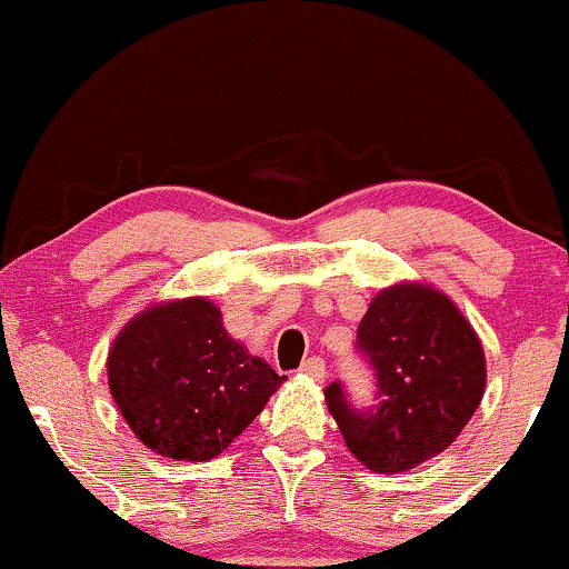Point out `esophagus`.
<instances>
[{
	"instance_id": "esophagus-1",
	"label": "esophagus",
	"mask_w": 569,
	"mask_h": 569,
	"mask_svg": "<svg viewBox=\"0 0 569 569\" xmlns=\"http://www.w3.org/2000/svg\"><path fill=\"white\" fill-rule=\"evenodd\" d=\"M301 373L309 376V379H315V381H322L325 379V360H322V357H309V360H303Z\"/></svg>"
}]
</instances>
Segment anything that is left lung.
<instances>
[{
  "instance_id": "1",
  "label": "left lung",
  "mask_w": 569,
  "mask_h": 569,
  "mask_svg": "<svg viewBox=\"0 0 569 569\" xmlns=\"http://www.w3.org/2000/svg\"><path fill=\"white\" fill-rule=\"evenodd\" d=\"M357 349L376 403L355 408L341 381L325 389L349 451L376 473H403L449 449L487 387L483 347L457 306L427 284L387 287L360 319Z\"/></svg>"
}]
</instances>
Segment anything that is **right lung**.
I'll use <instances>...</instances> for the list:
<instances>
[{
    "label": "right lung",
    "instance_id": "obj_1",
    "mask_svg": "<svg viewBox=\"0 0 569 569\" xmlns=\"http://www.w3.org/2000/svg\"><path fill=\"white\" fill-rule=\"evenodd\" d=\"M110 392L147 449L207 462L263 411L284 376L222 328L207 298L150 306L107 357Z\"/></svg>",
    "mask_w": 569,
    "mask_h": 569
}]
</instances>
